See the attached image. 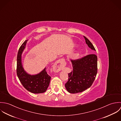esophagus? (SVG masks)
<instances>
[{
  "label": "esophagus",
  "mask_w": 121,
  "mask_h": 121,
  "mask_svg": "<svg viewBox=\"0 0 121 121\" xmlns=\"http://www.w3.org/2000/svg\"><path fill=\"white\" fill-rule=\"evenodd\" d=\"M66 63L64 59L61 58L58 60L54 65V67L55 68V71L56 72H58L60 70L61 67L65 65Z\"/></svg>",
  "instance_id": "34e87169"
}]
</instances>
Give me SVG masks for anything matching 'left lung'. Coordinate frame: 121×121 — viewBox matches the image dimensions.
<instances>
[{
  "label": "left lung",
  "mask_w": 121,
  "mask_h": 121,
  "mask_svg": "<svg viewBox=\"0 0 121 121\" xmlns=\"http://www.w3.org/2000/svg\"><path fill=\"white\" fill-rule=\"evenodd\" d=\"M88 46L96 50L90 41L84 36ZM73 70L68 73V81L65 87L71 94L81 93L89 88L93 84L97 73V56L88 55L77 60H72Z\"/></svg>",
  "instance_id": "1"
}]
</instances>
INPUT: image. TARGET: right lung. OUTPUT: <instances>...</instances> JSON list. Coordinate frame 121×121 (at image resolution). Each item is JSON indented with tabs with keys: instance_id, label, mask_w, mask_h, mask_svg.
Wrapping results in <instances>:
<instances>
[{
	"instance_id": "right-lung-1",
	"label": "right lung",
	"mask_w": 121,
	"mask_h": 121,
	"mask_svg": "<svg viewBox=\"0 0 121 121\" xmlns=\"http://www.w3.org/2000/svg\"><path fill=\"white\" fill-rule=\"evenodd\" d=\"M27 40H26L19 49L17 58V75L21 83L28 91L34 94L44 93L48 87L51 77L45 68L41 72L35 75H30L26 73L22 66V55Z\"/></svg>"
}]
</instances>
